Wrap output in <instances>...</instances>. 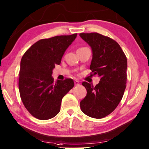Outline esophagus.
I'll return each mask as SVG.
<instances>
[{"instance_id":"34e87169","label":"esophagus","mask_w":149,"mask_h":149,"mask_svg":"<svg viewBox=\"0 0 149 149\" xmlns=\"http://www.w3.org/2000/svg\"><path fill=\"white\" fill-rule=\"evenodd\" d=\"M74 83H75V85H77V86H79V85H80V83H79V81H77V80H75Z\"/></svg>"}]
</instances>
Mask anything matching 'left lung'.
I'll list each match as a JSON object with an SVG mask.
<instances>
[{"label": "left lung", "instance_id": "1", "mask_svg": "<svg viewBox=\"0 0 149 149\" xmlns=\"http://www.w3.org/2000/svg\"><path fill=\"white\" fill-rule=\"evenodd\" d=\"M79 36L93 50L91 75L101 77L95 86L82 83L87 94L80 102L81 109L88 117L102 118L111 113L123 98L126 86L127 58L119 44L109 37L97 32Z\"/></svg>", "mask_w": 149, "mask_h": 149}]
</instances>
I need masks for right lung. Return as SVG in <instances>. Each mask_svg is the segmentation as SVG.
Here are the masks:
<instances>
[{
	"instance_id": "1",
	"label": "right lung",
	"mask_w": 149,
	"mask_h": 149,
	"mask_svg": "<svg viewBox=\"0 0 149 149\" xmlns=\"http://www.w3.org/2000/svg\"><path fill=\"white\" fill-rule=\"evenodd\" d=\"M77 34L40 40L22 56L19 77L21 99L28 111L38 119L55 117L61 110L62 99L74 87L72 79L55 82L51 75Z\"/></svg>"
}]
</instances>
